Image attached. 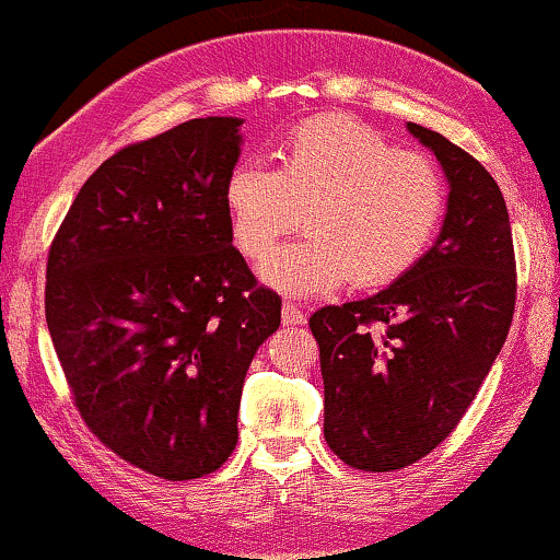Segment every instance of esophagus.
Returning a JSON list of instances; mask_svg holds the SVG:
<instances>
[{
  "label": "esophagus",
  "instance_id": "1",
  "mask_svg": "<svg viewBox=\"0 0 560 560\" xmlns=\"http://www.w3.org/2000/svg\"><path fill=\"white\" fill-rule=\"evenodd\" d=\"M281 320H284V325H304L307 323V315H304L296 304L284 302V307H281Z\"/></svg>",
  "mask_w": 560,
  "mask_h": 560
}]
</instances>
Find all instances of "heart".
I'll return each mask as SVG.
<instances>
[{
  "instance_id": "b5f03b06",
  "label": "heart",
  "mask_w": 560,
  "mask_h": 560,
  "mask_svg": "<svg viewBox=\"0 0 560 560\" xmlns=\"http://www.w3.org/2000/svg\"><path fill=\"white\" fill-rule=\"evenodd\" d=\"M232 237L266 260L281 237H310L264 266V279L292 296L393 284L434 243L447 211V183L434 160L400 152L372 126L323 116L296 126L279 170L240 162L224 183Z\"/></svg>"
}]
</instances>
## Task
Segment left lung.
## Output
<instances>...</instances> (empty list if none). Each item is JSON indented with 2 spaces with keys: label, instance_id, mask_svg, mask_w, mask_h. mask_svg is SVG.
<instances>
[{
  "label": "left lung",
  "instance_id": "obj_1",
  "mask_svg": "<svg viewBox=\"0 0 560 560\" xmlns=\"http://www.w3.org/2000/svg\"><path fill=\"white\" fill-rule=\"evenodd\" d=\"M447 178L436 243L390 287L310 317L325 385V442L357 470L427 457L478 395L506 341L516 300L512 224L480 162L408 124ZM372 324L383 325L374 337Z\"/></svg>",
  "mask_w": 560,
  "mask_h": 560
}]
</instances>
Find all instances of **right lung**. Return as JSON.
<instances>
[{
    "label": "right lung",
    "instance_id": "add662e5",
    "mask_svg": "<svg viewBox=\"0 0 560 560\" xmlns=\"http://www.w3.org/2000/svg\"><path fill=\"white\" fill-rule=\"evenodd\" d=\"M243 118H194L124 147L80 188L46 266V323L105 447L165 480L222 468L243 382L281 323L232 245L224 183Z\"/></svg>",
    "mask_w": 560,
    "mask_h": 560
}]
</instances>
